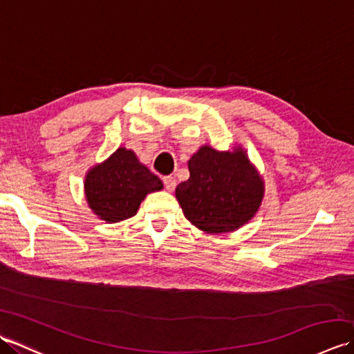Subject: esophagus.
Wrapping results in <instances>:
<instances>
[{
	"mask_svg": "<svg viewBox=\"0 0 354 354\" xmlns=\"http://www.w3.org/2000/svg\"><path fill=\"white\" fill-rule=\"evenodd\" d=\"M162 183H164L165 189H167L169 192L175 190V187H176V179H175V176H164V178H162Z\"/></svg>",
	"mask_w": 354,
	"mask_h": 354,
	"instance_id": "esophagus-1",
	"label": "esophagus"
}]
</instances>
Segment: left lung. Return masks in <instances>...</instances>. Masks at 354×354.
<instances>
[{"mask_svg": "<svg viewBox=\"0 0 354 354\" xmlns=\"http://www.w3.org/2000/svg\"><path fill=\"white\" fill-rule=\"evenodd\" d=\"M190 178L176 187V199L194 227L221 234L250 222L261 205L265 184L237 146L219 152L202 146L189 161Z\"/></svg>", "mask_w": 354, "mask_h": 354, "instance_id": "8db88e82", "label": "left lung"}]
</instances>
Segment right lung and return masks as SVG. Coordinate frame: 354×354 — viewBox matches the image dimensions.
Masks as SVG:
<instances>
[{
  "mask_svg": "<svg viewBox=\"0 0 354 354\" xmlns=\"http://www.w3.org/2000/svg\"><path fill=\"white\" fill-rule=\"evenodd\" d=\"M162 189L161 179L142 165L132 150L117 149L86 173L85 196L102 221L115 223L138 212L149 193Z\"/></svg>",
  "mask_w": 354,
  "mask_h": 354,
  "instance_id": "obj_1",
  "label": "right lung"
}]
</instances>
